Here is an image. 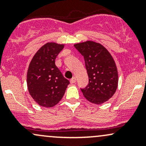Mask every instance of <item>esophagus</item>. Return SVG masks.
Here are the masks:
<instances>
[{
	"label": "esophagus",
	"mask_w": 146,
	"mask_h": 146,
	"mask_svg": "<svg viewBox=\"0 0 146 146\" xmlns=\"http://www.w3.org/2000/svg\"><path fill=\"white\" fill-rule=\"evenodd\" d=\"M75 82H76V78H75V77H73V78L71 79V80H70V82H71V84H74Z\"/></svg>",
	"instance_id": "34e87169"
}]
</instances>
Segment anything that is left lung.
<instances>
[{"instance_id": "1", "label": "left lung", "mask_w": 146, "mask_h": 146, "mask_svg": "<svg viewBox=\"0 0 146 146\" xmlns=\"http://www.w3.org/2000/svg\"><path fill=\"white\" fill-rule=\"evenodd\" d=\"M84 56L88 84L81 89L88 101L102 104L113 97L118 86V71L109 51L100 43L88 40L74 44Z\"/></svg>"}]
</instances>
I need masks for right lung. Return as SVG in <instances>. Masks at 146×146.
I'll list each match as a JSON object with an SVG mask.
<instances>
[{
	"label": "right lung",
	"instance_id": "obj_1",
	"mask_svg": "<svg viewBox=\"0 0 146 146\" xmlns=\"http://www.w3.org/2000/svg\"><path fill=\"white\" fill-rule=\"evenodd\" d=\"M64 44L47 42L35 53L27 73L30 95L43 107L54 106L64 95L69 81L64 78L56 66L55 60Z\"/></svg>",
	"mask_w": 146,
	"mask_h": 146
}]
</instances>
